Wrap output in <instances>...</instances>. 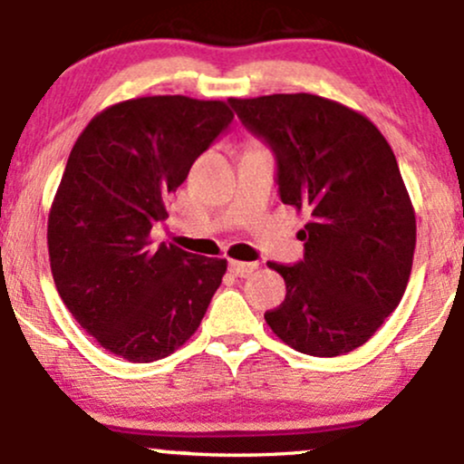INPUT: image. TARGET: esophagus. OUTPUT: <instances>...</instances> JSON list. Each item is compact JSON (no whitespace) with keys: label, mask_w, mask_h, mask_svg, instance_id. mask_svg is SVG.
<instances>
[{"label":"esophagus","mask_w":464,"mask_h":464,"mask_svg":"<svg viewBox=\"0 0 464 464\" xmlns=\"http://www.w3.org/2000/svg\"><path fill=\"white\" fill-rule=\"evenodd\" d=\"M228 270H231L236 276H250L257 270V264L255 262H236V259H231L228 262Z\"/></svg>","instance_id":"1"}]
</instances>
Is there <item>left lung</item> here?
I'll return each instance as SVG.
<instances>
[{
    "label": "left lung",
    "mask_w": 464,
    "mask_h": 464,
    "mask_svg": "<svg viewBox=\"0 0 464 464\" xmlns=\"http://www.w3.org/2000/svg\"><path fill=\"white\" fill-rule=\"evenodd\" d=\"M268 143L284 205L310 220L299 264H270L285 299L270 329L301 353L334 358L362 347L406 292L417 218L395 152L369 117L312 93L228 100Z\"/></svg>",
    "instance_id": "8db88e82"
}]
</instances>
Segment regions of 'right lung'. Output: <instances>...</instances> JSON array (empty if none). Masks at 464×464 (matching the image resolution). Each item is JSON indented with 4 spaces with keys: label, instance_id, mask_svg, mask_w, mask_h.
<instances>
[{
    "label": "right lung",
    "instance_id": "obj_1",
    "mask_svg": "<svg viewBox=\"0 0 464 464\" xmlns=\"http://www.w3.org/2000/svg\"><path fill=\"white\" fill-rule=\"evenodd\" d=\"M233 113L222 100L148 95L98 113L80 132L58 185L47 248L58 295L100 347L154 362L194 335L227 273L150 231Z\"/></svg>",
    "mask_w": 464,
    "mask_h": 464
}]
</instances>
